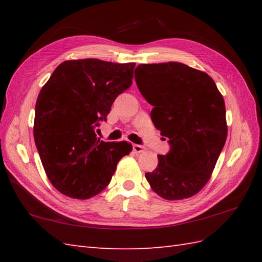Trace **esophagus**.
Masks as SVG:
<instances>
[{
    "label": "esophagus",
    "mask_w": 262,
    "mask_h": 262,
    "mask_svg": "<svg viewBox=\"0 0 262 262\" xmlns=\"http://www.w3.org/2000/svg\"><path fill=\"white\" fill-rule=\"evenodd\" d=\"M133 151L135 153H143L145 151V147L142 145H138V144H134V145H133Z\"/></svg>",
    "instance_id": "obj_1"
}]
</instances>
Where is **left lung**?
<instances>
[{
  "instance_id": "8db88e82",
  "label": "left lung",
  "mask_w": 262,
  "mask_h": 262,
  "mask_svg": "<svg viewBox=\"0 0 262 262\" xmlns=\"http://www.w3.org/2000/svg\"><path fill=\"white\" fill-rule=\"evenodd\" d=\"M138 90L153 105L151 118L170 151L158 155L145 173L160 197L179 200L196 194L211 176L227 136L224 99L214 80L182 63L141 64Z\"/></svg>"
}]
</instances>
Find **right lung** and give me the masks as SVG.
<instances>
[{"label":"right lung","mask_w":262,"mask_h":262,"mask_svg":"<svg viewBox=\"0 0 262 262\" xmlns=\"http://www.w3.org/2000/svg\"><path fill=\"white\" fill-rule=\"evenodd\" d=\"M134 68L97 58L65 60L40 90L33 137L49 181L65 196H96L130 153L132 144L100 141L94 130L132 85Z\"/></svg>","instance_id":"1"}]
</instances>
